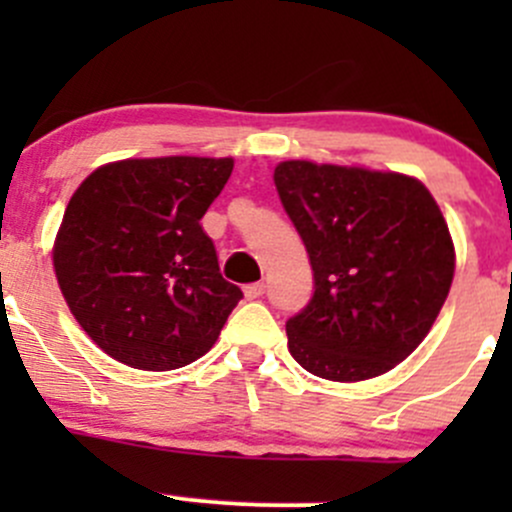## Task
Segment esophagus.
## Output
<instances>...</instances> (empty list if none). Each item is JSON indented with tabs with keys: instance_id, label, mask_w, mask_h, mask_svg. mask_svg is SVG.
Instances as JSON below:
<instances>
[{
	"instance_id": "esophagus-1",
	"label": "esophagus",
	"mask_w": 512,
	"mask_h": 512,
	"mask_svg": "<svg viewBox=\"0 0 512 512\" xmlns=\"http://www.w3.org/2000/svg\"><path fill=\"white\" fill-rule=\"evenodd\" d=\"M262 294H265V285H262V282H255V285L245 287V297L247 299H260Z\"/></svg>"
}]
</instances>
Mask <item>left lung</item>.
<instances>
[{
	"label": "left lung",
	"mask_w": 512,
	"mask_h": 512,
	"mask_svg": "<svg viewBox=\"0 0 512 512\" xmlns=\"http://www.w3.org/2000/svg\"><path fill=\"white\" fill-rule=\"evenodd\" d=\"M275 185L314 272L287 319L289 354L329 381H364L406 359L436 322L456 270L451 232L421 180L285 160Z\"/></svg>",
	"instance_id": "1"
}]
</instances>
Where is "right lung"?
Instances as JSON below:
<instances>
[{"label":"right lung","mask_w":512,"mask_h":512,"mask_svg":"<svg viewBox=\"0 0 512 512\" xmlns=\"http://www.w3.org/2000/svg\"><path fill=\"white\" fill-rule=\"evenodd\" d=\"M232 158H128L76 188L54 242L61 294L121 364L170 371L210 352L240 287L220 275L200 218Z\"/></svg>","instance_id":"1"}]
</instances>
